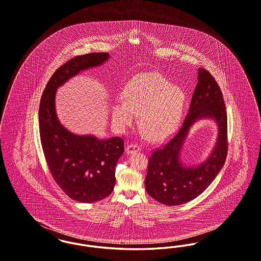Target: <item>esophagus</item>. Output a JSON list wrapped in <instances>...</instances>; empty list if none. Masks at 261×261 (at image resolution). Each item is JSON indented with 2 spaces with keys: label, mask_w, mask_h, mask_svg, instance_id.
Returning a JSON list of instances; mask_svg holds the SVG:
<instances>
[{
  "label": "esophagus",
  "mask_w": 261,
  "mask_h": 261,
  "mask_svg": "<svg viewBox=\"0 0 261 261\" xmlns=\"http://www.w3.org/2000/svg\"><path fill=\"white\" fill-rule=\"evenodd\" d=\"M140 151V147L136 144H129L127 147L125 148V152L129 155V154H135L136 152Z\"/></svg>",
  "instance_id": "esophagus-1"
}]
</instances>
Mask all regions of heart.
Returning <instances> with one entry per match:
<instances>
[{
  "instance_id": "obj_1",
  "label": "heart",
  "mask_w": 261,
  "mask_h": 261,
  "mask_svg": "<svg viewBox=\"0 0 261 261\" xmlns=\"http://www.w3.org/2000/svg\"><path fill=\"white\" fill-rule=\"evenodd\" d=\"M123 100L111 106V120L121 132L136 123L153 141L164 140L178 127L185 106V92L158 73L136 75L125 84Z\"/></svg>"
}]
</instances>
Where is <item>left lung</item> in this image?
<instances>
[{
	"label": "left lung",
	"instance_id": "obj_1",
	"mask_svg": "<svg viewBox=\"0 0 261 261\" xmlns=\"http://www.w3.org/2000/svg\"><path fill=\"white\" fill-rule=\"evenodd\" d=\"M201 119L214 120L218 136L209 156L198 165L182 164L181 151L191 127ZM227 155V115L222 92L215 78L198 70V84L189 111L178 133L149 159L145 188L161 204L178 205L201 195L222 169Z\"/></svg>",
	"mask_w": 261,
	"mask_h": 261
}]
</instances>
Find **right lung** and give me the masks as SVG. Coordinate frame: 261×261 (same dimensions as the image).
Here are the masks:
<instances>
[{
    "instance_id": "add662e5",
    "label": "right lung",
    "mask_w": 261,
    "mask_h": 261,
    "mask_svg": "<svg viewBox=\"0 0 261 261\" xmlns=\"http://www.w3.org/2000/svg\"><path fill=\"white\" fill-rule=\"evenodd\" d=\"M109 58L108 53H93L70 59L54 73L40 102V137L48 169L62 191L80 203L98 202L112 193L124 141L118 136L104 139L71 133L57 117L56 95L71 78Z\"/></svg>"
}]
</instances>
